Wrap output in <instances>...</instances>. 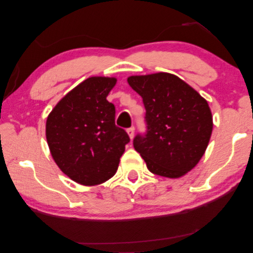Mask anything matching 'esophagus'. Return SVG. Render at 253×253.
<instances>
[{"label": "esophagus", "instance_id": "34e87169", "mask_svg": "<svg viewBox=\"0 0 253 253\" xmlns=\"http://www.w3.org/2000/svg\"><path fill=\"white\" fill-rule=\"evenodd\" d=\"M126 132H127V134H129L130 139L131 140L133 139V136H134V127H129V129L126 130Z\"/></svg>", "mask_w": 253, "mask_h": 253}]
</instances>
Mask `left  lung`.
Instances as JSON below:
<instances>
[{
	"instance_id": "left-lung-1",
	"label": "left lung",
	"mask_w": 253,
	"mask_h": 253,
	"mask_svg": "<svg viewBox=\"0 0 253 253\" xmlns=\"http://www.w3.org/2000/svg\"><path fill=\"white\" fill-rule=\"evenodd\" d=\"M129 85L141 95L147 131L133 147L152 173L180 178L198 165L209 144L212 114L208 102L170 73L135 75Z\"/></svg>"
}]
</instances>
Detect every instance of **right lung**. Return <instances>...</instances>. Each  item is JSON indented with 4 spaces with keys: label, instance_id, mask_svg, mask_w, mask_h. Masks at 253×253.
I'll use <instances>...</instances> for the list:
<instances>
[{
    "label": "right lung",
    "instance_id": "obj_1",
    "mask_svg": "<svg viewBox=\"0 0 253 253\" xmlns=\"http://www.w3.org/2000/svg\"><path fill=\"white\" fill-rule=\"evenodd\" d=\"M117 79L92 77L70 91L47 117L46 140L57 167L78 183L95 185L115 174L130 138L115 126L106 100Z\"/></svg>",
    "mask_w": 253,
    "mask_h": 253
}]
</instances>
